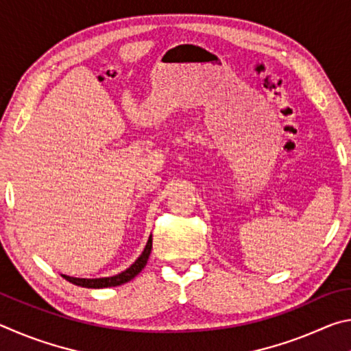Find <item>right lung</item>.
Listing matches in <instances>:
<instances>
[{"label":"right lung","mask_w":351,"mask_h":351,"mask_svg":"<svg viewBox=\"0 0 351 351\" xmlns=\"http://www.w3.org/2000/svg\"><path fill=\"white\" fill-rule=\"evenodd\" d=\"M152 252V235L147 241V246L144 249V252L141 254V257L134 261V263L130 266L127 271L121 272V274L112 276V277H104V278H77V277H69V276H63L68 282L77 285V287H83V288H108V287H119V285H123L132 280L139 272L144 269V266L147 265V260L150 257Z\"/></svg>","instance_id":"1"}]
</instances>
